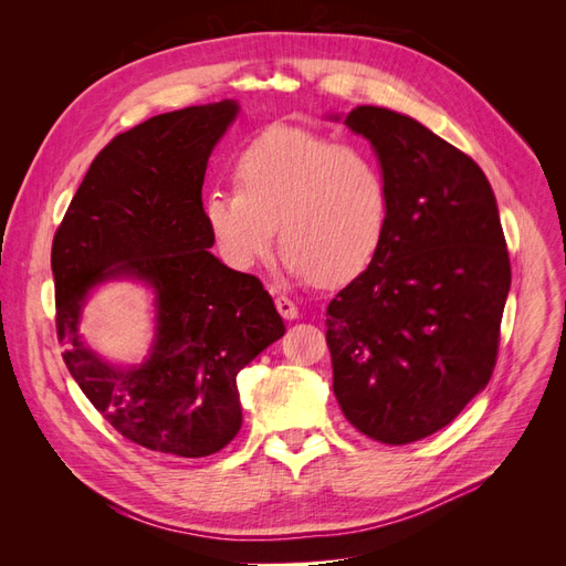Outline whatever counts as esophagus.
Returning <instances> with one entry per match:
<instances>
[{
	"label": "esophagus",
	"mask_w": 566,
	"mask_h": 566,
	"mask_svg": "<svg viewBox=\"0 0 566 566\" xmlns=\"http://www.w3.org/2000/svg\"><path fill=\"white\" fill-rule=\"evenodd\" d=\"M276 310H279V314H281L283 318H297V306H295V302L290 300V297H285V295H279V297H276Z\"/></svg>",
	"instance_id": "1"
}]
</instances>
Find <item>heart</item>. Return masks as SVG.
Returning <instances> with one entry per match:
<instances>
[{
	"instance_id": "1",
	"label": "heart",
	"mask_w": 566,
	"mask_h": 566,
	"mask_svg": "<svg viewBox=\"0 0 566 566\" xmlns=\"http://www.w3.org/2000/svg\"><path fill=\"white\" fill-rule=\"evenodd\" d=\"M235 188H214L202 217L227 264L252 269L279 231L283 264L321 285L356 279L378 256L391 188L370 150L297 127H269L233 160Z\"/></svg>"
}]
</instances>
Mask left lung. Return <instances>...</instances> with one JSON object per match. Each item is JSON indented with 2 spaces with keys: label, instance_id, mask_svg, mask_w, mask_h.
Returning a JSON list of instances; mask_svg holds the SVG:
<instances>
[{
  "label": "left lung",
  "instance_id": "8db88e82",
  "mask_svg": "<svg viewBox=\"0 0 566 566\" xmlns=\"http://www.w3.org/2000/svg\"><path fill=\"white\" fill-rule=\"evenodd\" d=\"M391 188L387 238L328 304L333 391L358 432L401 447L447 427L495 368L510 256L491 184L418 119L358 106Z\"/></svg>",
  "mask_w": 566,
  "mask_h": 566
}]
</instances>
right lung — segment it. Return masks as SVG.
<instances>
[{
    "mask_svg": "<svg viewBox=\"0 0 566 566\" xmlns=\"http://www.w3.org/2000/svg\"><path fill=\"white\" fill-rule=\"evenodd\" d=\"M235 113V101H219L117 134L84 175L51 245L67 370L125 439L179 458L212 455L238 434L235 375L285 333L262 281L210 252L205 169ZM117 275L157 293V339L132 369L101 363L76 331L88 290Z\"/></svg>",
    "mask_w": 566,
    "mask_h": 566,
    "instance_id": "right-lung-1",
    "label": "right lung"
}]
</instances>
